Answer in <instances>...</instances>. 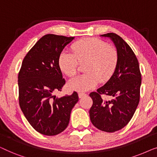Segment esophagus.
<instances>
[{
  "instance_id": "34e87169",
  "label": "esophagus",
  "mask_w": 157,
  "mask_h": 157,
  "mask_svg": "<svg viewBox=\"0 0 157 157\" xmlns=\"http://www.w3.org/2000/svg\"><path fill=\"white\" fill-rule=\"evenodd\" d=\"M86 95V94L83 93V92H80V93H78V97L79 98H82L83 96H84Z\"/></svg>"
}]
</instances>
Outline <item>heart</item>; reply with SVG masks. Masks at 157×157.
<instances>
[{"mask_svg": "<svg viewBox=\"0 0 157 157\" xmlns=\"http://www.w3.org/2000/svg\"><path fill=\"white\" fill-rule=\"evenodd\" d=\"M72 53L63 51L59 56V65L61 71L69 78L76 76L79 63H86V74L68 82V87L76 91H88L95 87L99 81L104 83L112 76L119 60L115 47L96 38H83L74 43Z\"/></svg>", "mask_w": 157, "mask_h": 157, "instance_id": "heart-1", "label": "heart"}]
</instances>
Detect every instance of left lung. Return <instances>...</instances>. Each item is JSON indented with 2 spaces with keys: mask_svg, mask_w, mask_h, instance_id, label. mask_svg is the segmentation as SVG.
<instances>
[{
  "mask_svg": "<svg viewBox=\"0 0 157 157\" xmlns=\"http://www.w3.org/2000/svg\"><path fill=\"white\" fill-rule=\"evenodd\" d=\"M101 36L113 40L119 60L110 79L89 94L93 100L89 115L91 123L98 129L114 132L127 125L134 114L140 99L141 74L136 55L123 38L113 33ZM103 95L112 99L105 100Z\"/></svg>",
  "mask_w": 157,
  "mask_h": 157,
  "instance_id": "8db88e82",
  "label": "left lung"
}]
</instances>
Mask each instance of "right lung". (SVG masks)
Returning a JSON list of instances; mask_svg holds the SVG:
<instances>
[{"label":"right lung","mask_w":157,"mask_h":157,"mask_svg":"<svg viewBox=\"0 0 157 157\" xmlns=\"http://www.w3.org/2000/svg\"><path fill=\"white\" fill-rule=\"evenodd\" d=\"M74 37L47 34L32 47L24 59L18 76L19 105L25 117L36 131L46 136L61 133L69 123L70 114L78 96L58 98L66 83L59 58Z\"/></svg>","instance_id":"right-lung-1"}]
</instances>
